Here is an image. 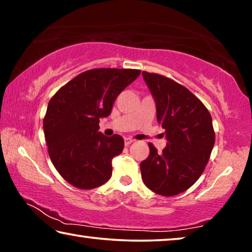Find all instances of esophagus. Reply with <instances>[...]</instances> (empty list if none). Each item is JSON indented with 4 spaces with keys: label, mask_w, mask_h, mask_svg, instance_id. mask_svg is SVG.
<instances>
[{
    "label": "esophagus",
    "mask_w": 252,
    "mask_h": 252,
    "mask_svg": "<svg viewBox=\"0 0 252 252\" xmlns=\"http://www.w3.org/2000/svg\"><path fill=\"white\" fill-rule=\"evenodd\" d=\"M134 141V140L133 139H130V138H126L125 139V144H126V146H130V144L132 143V142H133Z\"/></svg>",
    "instance_id": "obj_1"
}]
</instances>
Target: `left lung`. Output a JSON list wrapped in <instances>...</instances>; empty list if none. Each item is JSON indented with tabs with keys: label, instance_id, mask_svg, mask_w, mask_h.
<instances>
[{
	"label": "left lung",
	"instance_id": "obj_1",
	"mask_svg": "<svg viewBox=\"0 0 252 252\" xmlns=\"http://www.w3.org/2000/svg\"><path fill=\"white\" fill-rule=\"evenodd\" d=\"M157 106V119L165 130L167 146L140 163L149 189L172 197L189 189L201 176L210 158L216 135L208 109L187 88L167 76L142 72Z\"/></svg>",
	"mask_w": 252,
	"mask_h": 252
}]
</instances>
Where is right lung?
<instances>
[{"label":"right lung","mask_w":252,"mask_h":252,"mask_svg":"<svg viewBox=\"0 0 252 252\" xmlns=\"http://www.w3.org/2000/svg\"><path fill=\"white\" fill-rule=\"evenodd\" d=\"M134 69H92L76 75L50 100L43 129L55 169L79 189H94L109 180L112 159L125 147L119 134L99 132L118 95L140 75Z\"/></svg>","instance_id":"add662e5"}]
</instances>
